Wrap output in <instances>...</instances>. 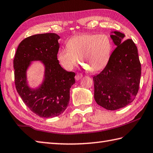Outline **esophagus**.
I'll return each instance as SVG.
<instances>
[{"label":"esophagus","instance_id":"34e87169","mask_svg":"<svg viewBox=\"0 0 153 153\" xmlns=\"http://www.w3.org/2000/svg\"><path fill=\"white\" fill-rule=\"evenodd\" d=\"M82 77H83V76H82V74H77L76 75V76H75V79H76V80H77V81H78V80H79L80 79H81Z\"/></svg>","mask_w":153,"mask_h":153}]
</instances>
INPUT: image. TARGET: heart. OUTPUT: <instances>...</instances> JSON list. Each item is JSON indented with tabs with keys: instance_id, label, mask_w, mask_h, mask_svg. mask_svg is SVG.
I'll return each mask as SVG.
<instances>
[{
	"instance_id": "1",
	"label": "heart",
	"mask_w": 153,
	"mask_h": 153,
	"mask_svg": "<svg viewBox=\"0 0 153 153\" xmlns=\"http://www.w3.org/2000/svg\"><path fill=\"white\" fill-rule=\"evenodd\" d=\"M112 49V41L106 35H80L68 41L67 49L59 51L57 59L67 70L73 69L79 59L86 70L97 72L106 65Z\"/></svg>"
}]
</instances>
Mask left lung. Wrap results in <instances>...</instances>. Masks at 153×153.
Instances as JSON below:
<instances>
[{"mask_svg": "<svg viewBox=\"0 0 153 153\" xmlns=\"http://www.w3.org/2000/svg\"><path fill=\"white\" fill-rule=\"evenodd\" d=\"M116 49L100 73L93 77L94 99L108 110L125 107L134 100L139 90L141 64L138 49L124 34L114 31L110 35Z\"/></svg>", "mask_w": 153, "mask_h": 153, "instance_id": "1", "label": "left lung"}]
</instances>
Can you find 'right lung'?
<instances>
[{
    "label": "right lung",
    "instance_id": "obj_1",
    "mask_svg": "<svg viewBox=\"0 0 153 153\" xmlns=\"http://www.w3.org/2000/svg\"><path fill=\"white\" fill-rule=\"evenodd\" d=\"M59 38L55 33L27 37L19 45L13 60L16 91L30 111L40 117L53 118L64 112L69 90L76 82V74L63 69L57 59ZM33 60H41L45 65V78L37 89L30 88L26 82L27 68Z\"/></svg>",
    "mask_w": 153,
    "mask_h": 153
}]
</instances>
